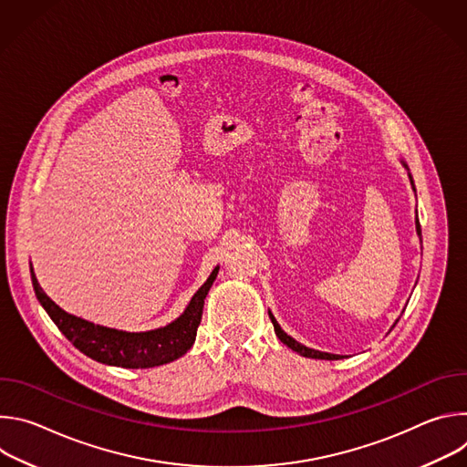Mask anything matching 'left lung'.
<instances>
[{"instance_id":"left-lung-1","label":"left lung","mask_w":467,"mask_h":467,"mask_svg":"<svg viewBox=\"0 0 467 467\" xmlns=\"http://www.w3.org/2000/svg\"><path fill=\"white\" fill-rule=\"evenodd\" d=\"M405 168H407V164H403ZM409 177H410V182L414 184V181H412V175L409 173ZM416 231H418V234H420V238H421V225H420V220H418V213H416ZM270 314V319H272V323H274V328H275V335L279 337V340L285 344V346H288L292 351H296V353H299L301 357H306V358H317V360H340L342 357L340 355H332V353H321V351H316V349H310V348H305V346H301L299 342H296L292 337H288L286 332L281 328V325L277 323V319L274 317V314L272 312H268ZM399 321V319H397ZM395 321V323H397ZM395 323H393V327H395Z\"/></svg>"}]
</instances>
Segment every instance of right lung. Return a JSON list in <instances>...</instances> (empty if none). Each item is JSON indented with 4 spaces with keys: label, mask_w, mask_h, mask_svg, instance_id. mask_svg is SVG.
<instances>
[{
    "label": "right lung",
    "mask_w": 467,
    "mask_h": 467,
    "mask_svg": "<svg viewBox=\"0 0 467 467\" xmlns=\"http://www.w3.org/2000/svg\"><path fill=\"white\" fill-rule=\"evenodd\" d=\"M218 270L220 265H216L205 285L193 294L186 310L175 321L146 332H125L118 328H109L64 312L44 294L35 277L33 265L31 281L36 299L40 301L47 316L53 319L62 335L81 353L101 364L139 369L173 362L192 348L197 335V327L202 323L205 297L218 275Z\"/></svg>",
    "instance_id": "obj_1"
}]
</instances>
